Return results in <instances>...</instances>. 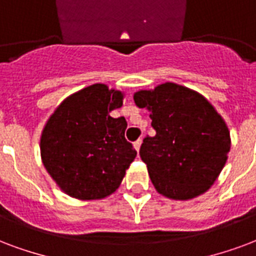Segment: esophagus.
Returning <instances> with one entry per match:
<instances>
[{"mask_svg": "<svg viewBox=\"0 0 256 256\" xmlns=\"http://www.w3.org/2000/svg\"><path fill=\"white\" fill-rule=\"evenodd\" d=\"M140 146H142V139H138L135 142V143H134V147H135V148H136V151H139Z\"/></svg>", "mask_w": 256, "mask_h": 256, "instance_id": "esophagus-1", "label": "esophagus"}]
</instances>
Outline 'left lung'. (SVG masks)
Returning a JSON list of instances; mask_svg holds the SVG:
<instances>
[{
	"label": "left lung",
	"instance_id": "left-lung-1",
	"mask_svg": "<svg viewBox=\"0 0 256 256\" xmlns=\"http://www.w3.org/2000/svg\"><path fill=\"white\" fill-rule=\"evenodd\" d=\"M148 108L156 134L146 136L140 158L155 189L174 200L197 197L213 185L230 148V132L214 108L193 90L163 84L135 93Z\"/></svg>",
	"mask_w": 256,
	"mask_h": 256
}]
</instances>
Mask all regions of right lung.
<instances>
[{"label": "right lung", "instance_id": "1", "mask_svg": "<svg viewBox=\"0 0 256 256\" xmlns=\"http://www.w3.org/2000/svg\"><path fill=\"white\" fill-rule=\"evenodd\" d=\"M121 105V92L92 84L67 97L44 126L43 164L71 197L97 200L112 194L134 162L136 150L126 139V118L109 116Z\"/></svg>", "mask_w": 256, "mask_h": 256}]
</instances>
